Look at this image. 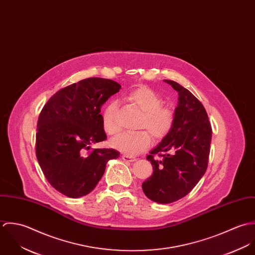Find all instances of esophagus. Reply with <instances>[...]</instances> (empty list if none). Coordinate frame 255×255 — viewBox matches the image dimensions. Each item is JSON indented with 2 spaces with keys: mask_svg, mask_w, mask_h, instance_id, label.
<instances>
[{
  "mask_svg": "<svg viewBox=\"0 0 255 255\" xmlns=\"http://www.w3.org/2000/svg\"><path fill=\"white\" fill-rule=\"evenodd\" d=\"M122 158H123V160H124V161H126V162H133V161H135V160H136V158H135V157L128 156V155H123V156H122Z\"/></svg>",
  "mask_w": 255,
  "mask_h": 255,
  "instance_id": "obj_1",
  "label": "esophagus"
}]
</instances>
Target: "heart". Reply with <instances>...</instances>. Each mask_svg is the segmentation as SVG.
Segmentation results:
<instances>
[{
  "instance_id": "b5f03b06",
  "label": "heart",
  "mask_w": 255,
  "mask_h": 255,
  "mask_svg": "<svg viewBox=\"0 0 255 255\" xmlns=\"http://www.w3.org/2000/svg\"><path fill=\"white\" fill-rule=\"evenodd\" d=\"M126 99L143 112L139 128L149 130L156 139H161L168 134L173 126L174 116L171 110L162 107L163 99L158 93L146 86H139L128 92ZM102 125L108 134L114 135L120 131V126L117 122V104L115 102H111L104 110ZM150 144L151 136L147 131L122 133L111 140V145L115 149L128 156L140 154Z\"/></svg>"
}]
</instances>
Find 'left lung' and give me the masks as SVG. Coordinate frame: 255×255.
<instances>
[{
    "label": "left lung",
    "mask_w": 255,
    "mask_h": 255,
    "mask_svg": "<svg viewBox=\"0 0 255 255\" xmlns=\"http://www.w3.org/2000/svg\"><path fill=\"white\" fill-rule=\"evenodd\" d=\"M179 94L173 126L162 141L150 151L153 174L142 183L146 196L167 204L184 197L206 172L212 128L201 102L176 81L164 79ZM154 153L163 157L155 160Z\"/></svg>",
    "instance_id": "left-lung-1"
}]
</instances>
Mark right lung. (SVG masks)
Masks as SVG:
<instances>
[{
  "label": "right lung",
  "mask_w": 255,
  "mask_h": 255,
  "mask_svg": "<svg viewBox=\"0 0 255 255\" xmlns=\"http://www.w3.org/2000/svg\"><path fill=\"white\" fill-rule=\"evenodd\" d=\"M121 89L111 79L90 77L55 93L41 111L36 133V157L51 185L64 195L78 198L91 192L101 180L115 149H94L106 140L101 107Z\"/></svg>",
  "instance_id": "1"
}]
</instances>
